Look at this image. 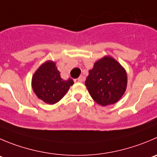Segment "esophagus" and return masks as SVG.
<instances>
[{
  "mask_svg": "<svg viewBox=\"0 0 157 157\" xmlns=\"http://www.w3.org/2000/svg\"><path fill=\"white\" fill-rule=\"evenodd\" d=\"M83 81H84V78H83L82 77L78 78H76V79L74 80L75 82H82Z\"/></svg>",
  "mask_w": 157,
  "mask_h": 157,
  "instance_id": "esophagus-1",
  "label": "esophagus"
}]
</instances>
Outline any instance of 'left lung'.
<instances>
[{
	"label": "left lung",
	"mask_w": 157,
	"mask_h": 157,
	"mask_svg": "<svg viewBox=\"0 0 157 157\" xmlns=\"http://www.w3.org/2000/svg\"><path fill=\"white\" fill-rule=\"evenodd\" d=\"M85 84L95 102L102 106L112 105L125 93L127 86L126 71L113 58L105 56L89 70Z\"/></svg>",
	"instance_id": "left-lung-1"
}]
</instances>
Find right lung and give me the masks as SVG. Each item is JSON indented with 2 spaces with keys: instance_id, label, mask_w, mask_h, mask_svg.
I'll return each mask as SVG.
<instances>
[{
  "instance_id": "obj_1",
  "label": "right lung",
  "mask_w": 157,
  "mask_h": 157,
  "mask_svg": "<svg viewBox=\"0 0 157 157\" xmlns=\"http://www.w3.org/2000/svg\"><path fill=\"white\" fill-rule=\"evenodd\" d=\"M73 84L71 78L62 79L60 71L52 61L44 62L38 68L31 82L33 91L38 98L52 105L60 101Z\"/></svg>"
}]
</instances>
